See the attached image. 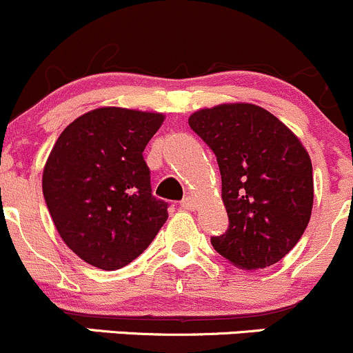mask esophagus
<instances>
[{
	"instance_id": "esophagus-1",
	"label": "esophagus",
	"mask_w": 353,
	"mask_h": 353,
	"mask_svg": "<svg viewBox=\"0 0 353 353\" xmlns=\"http://www.w3.org/2000/svg\"><path fill=\"white\" fill-rule=\"evenodd\" d=\"M180 205H181V209H185V210H194L195 209V202H194V199H192V197H185L183 201L180 202Z\"/></svg>"
}]
</instances>
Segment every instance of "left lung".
<instances>
[{
    "label": "left lung",
    "instance_id": "8db88e82",
    "mask_svg": "<svg viewBox=\"0 0 353 353\" xmlns=\"http://www.w3.org/2000/svg\"><path fill=\"white\" fill-rule=\"evenodd\" d=\"M212 150L230 226L214 250L246 270L270 267L296 246L312 209V165L301 141L265 108L228 103L188 119Z\"/></svg>",
    "mask_w": 353,
    "mask_h": 353
}]
</instances>
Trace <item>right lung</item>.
Wrapping results in <instances>:
<instances>
[{"mask_svg":"<svg viewBox=\"0 0 353 353\" xmlns=\"http://www.w3.org/2000/svg\"><path fill=\"white\" fill-rule=\"evenodd\" d=\"M163 119L97 108L69 123L50 151L42 176L47 209L64 243L93 267H125L168 219L143 156Z\"/></svg>","mask_w":353,"mask_h":353,"instance_id":"obj_1","label":"right lung"}]
</instances>
